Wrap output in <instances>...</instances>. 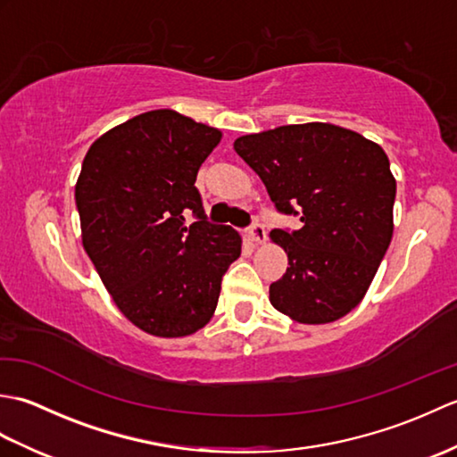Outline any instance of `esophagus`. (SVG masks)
Segmentation results:
<instances>
[{
    "instance_id": "esophagus-1",
    "label": "esophagus",
    "mask_w": 457,
    "mask_h": 457,
    "mask_svg": "<svg viewBox=\"0 0 457 457\" xmlns=\"http://www.w3.org/2000/svg\"><path fill=\"white\" fill-rule=\"evenodd\" d=\"M247 237L251 241H255V244H263V241L267 239V231H265L263 223H259V221L251 223V226L247 228Z\"/></svg>"
}]
</instances>
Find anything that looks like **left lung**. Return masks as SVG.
Masks as SVG:
<instances>
[{
    "instance_id": "8db88e82",
    "label": "left lung",
    "mask_w": 457,
    "mask_h": 457,
    "mask_svg": "<svg viewBox=\"0 0 457 457\" xmlns=\"http://www.w3.org/2000/svg\"><path fill=\"white\" fill-rule=\"evenodd\" d=\"M275 208L300 229H273L287 273L269 287L278 312L328 324L361 303L393 237L396 182L377 143L332 123L283 125L236 139Z\"/></svg>"
}]
</instances>
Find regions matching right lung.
<instances>
[{"label":"right lung","instance_id":"1","mask_svg":"<svg viewBox=\"0 0 457 457\" xmlns=\"http://www.w3.org/2000/svg\"><path fill=\"white\" fill-rule=\"evenodd\" d=\"M220 139L187 115L154 110L104 133L84 157L74 192L82 245L123 316L151 336L206 326L241 253L237 231L208 221L194 187Z\"/></svg>","mask_w":457,"mask_h":457}]
</instances>
